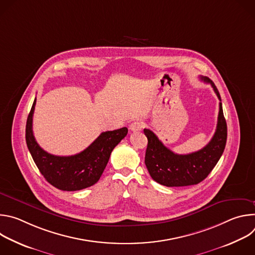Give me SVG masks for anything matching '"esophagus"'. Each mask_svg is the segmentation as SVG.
<instances>
[{
	"label": "esophagus",
	"instance_id": "esophagus-1",
	"mask_svg": "<svg viewBox=\"0 0 255 255\" xmlns=\"http://www.w3.org/2000/svg\"><path fill=\"white\" fill-rule=\"evenodd\" d=\"M143 128V122L141 120H136L130 124L131 131H140Z\"/></svg>",
	"mask_w": 255,
	"mask_h": 255
}]
</instances>
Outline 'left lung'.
Segmentation results:
<instances>
[{"label":"left lung","mask_w":255,"mask_h":255,"mask_svg":"<svg viewBox=\"0 0 255 255\" xmlns=\"http://www.w3.org/2000/svg\"><path fill=\"white\" fill-rule=\"evenodd\" d=\"M201 80L212 86L220 100L216 132L204 148L189 154H176L164 146L151 130L144 129V134L148 139L145 165L150 176L162 186L186 187L201 183L219 161L225 149L227 124L223 114L220 94L209 78L201 77Z\"/></svg>","instance_id":"left-lung-1"}]
</instances>
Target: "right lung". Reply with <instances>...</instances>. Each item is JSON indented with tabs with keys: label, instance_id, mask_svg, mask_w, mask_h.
Here are the masks:
<instances>
[{
	"label": "right lung",
	"instance_id": "obj_1",
	"mask_svg": "<svg viewBox=\"0 0 255 255\" xmlns=\"http://www.w3.org/2000/svg\"><path fill=\"white\" fill-rule=\"evenodd\" d=\"M36 99L26 123V143L39 171L50 185L61 191L74 192L89 188L100 179L111 152L127 135L126 127L106 131L82 152L70 156H57L43 150L36 142L32 120Z\"/></svg>",
	"mask_w": 255,
	"mask_h": 255
}]
</instances>
